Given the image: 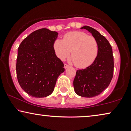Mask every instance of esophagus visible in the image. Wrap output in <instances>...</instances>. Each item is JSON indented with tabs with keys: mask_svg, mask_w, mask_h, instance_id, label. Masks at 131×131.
<instances>
[{
	"mask_svg": "<svg viewBox=\"0 0 131 131\" xmlns=\"http://www.w3.org/2000/svg\"><path fill=\"white\" fill-rule=\"evenodd\" d=\"M68 67H69V65H68V64H66V63H65L64 64V68H68Z\"/></svg>",
	"mask_w": 131,
	"mask_h": 131,
	"instance_id": "esophagus-1",
	"label": "esophagus"
}]
</instances>
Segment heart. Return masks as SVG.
I'll return each instance as SVG.
<instances>
[{
  "instance_id": "heart-1",
  "label": "heart",
  "mask_w": 131,
  "mask_h": 131,
  "mask_svg": "<svg viewBox=\"0 0 131 131\" xmlns=\"http://www.w3.org/2000/svg\"><path fill=\"white\" fill-rule=\"evenodd\" d=\"M56 55L65 60L71 55L74 65L80 68L92 64L98 54V44L94 37L81 31H73L65 34L63 40L56 39L53 43Z\"/></svg>"
}]
</instances>
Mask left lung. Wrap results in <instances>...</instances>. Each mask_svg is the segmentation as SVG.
<instances>
[{
    "label": "left lung",
    "instance_id": "left-lung-1",
    "mask_svg": "<svg viewBox=\"0 0 131 131\" xmlns=\"http://www.w3.org/2000/svg\"><path fill=\"white\" fill-rule=\"evenodd\" d=\"M82 29H86L96 39L99 50L91 65L77 70L73 86L78 95L92 97L99 95L110 84L114 74V56L112 47L105 36L90 26H85Z\"/></svg>",
    "mask_w": 131,
    "mask_h": 131
}]
</instances>
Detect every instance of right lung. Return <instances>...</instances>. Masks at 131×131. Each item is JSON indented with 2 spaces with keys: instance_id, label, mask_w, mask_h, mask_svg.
Masks as SVG:
<instances>
[{
  "instance_id": "add662e5",
  "label": "right lung",
  "mask_w": 131,
  "mask_h": 131,
  "mask_svg": "<svg viewBox=\"0 0 131 131\" xmlns=\"http://www.w3.org/2000/svg\"><path fill=\"white\" fill-rule=\"evenodd\" d=\"M58 35L46 28L38 29L19 46L16 66L17 81L31 96L43 97L51 94L58 77L65 71L63 63L53 49Z\"/></svg>"
}]
</instances>
